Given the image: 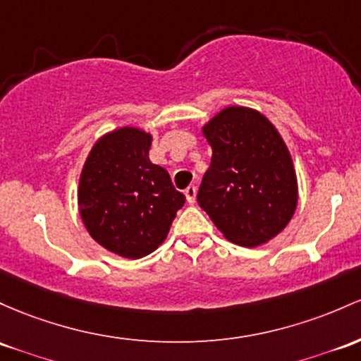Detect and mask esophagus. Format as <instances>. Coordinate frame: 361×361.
I'll use <instances>...</instances> for the list:
<instances>
[{
    "label": "esophagus",
    "mask_w": 361,
    "mask_h": 361,
    "mask_svg": "<svg viewBox=\"0 0 361 361\" xmlns=\"http://www.w3.org/2000/svg\"><path fill=\"white\" fill-rule=\"evenodd\" d=\"M185 197H187V202L190 205L195 204L197 200V188L195 187H188L187 190H185Z\"/></svg>",
    "instance_id": "34e87169"
}]
</instances>
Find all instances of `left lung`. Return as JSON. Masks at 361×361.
<instances>
[{
	"mask_svg": "<svg viewBox=\"0 0 361 361\" xmlns=\"http://www.w3.org/2000/svg\"><path fill=\"white\" fill-rule=\"evenodd\" d=\"M212 149L199 205L226 240L259 247L279 235L298 205L290 149L260 111L228 106L202 126Z\"/></svg>",
	"mask_w": 361,
	"mask_h": 361,
	"instance_id": "1",
	"label": "left lung"
}]
</instances>
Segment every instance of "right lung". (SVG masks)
Instances as JSON below:
<instances>
[{"instance_id":"right-lung-1","label":"right lung","mask_w":361,"mask_h":361,"mask_svg":"<svg viewBox=\"0 0 361 361\" xmlns=\"http://www.w3.org/2000/svg\"><path fill=\"white\" fill-rule=\"evenodd\" d=\"M152 135L121 126L97 138L78 180L77 202L89 235L106 250L142 259L166 240L185 195L149 159Z\"/></svg>"}]
</instances>
